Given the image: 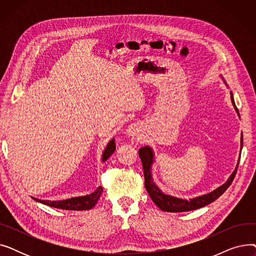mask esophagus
<instances>
[{
	"instance_id": "34e87169",
	"label": "esophagus",
	"mask_w": 256,
	"mask_h": 256,
	"mask_svg": "<svg viewBox=\"0 0 256 256\" xmlns=\"http://www.w3.org/2000/svg\"><path fill=\"white\" fill-rule=\"evenodd\" d=\"M141 130H142V126L139 124H132L128 126V128H126V135L134 139L140 135Z\"/></svg>"
}]
</instances>
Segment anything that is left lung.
Returning a JSON list of instances; mask_svg holds the SVG:
<instances>
[{
    "label": "left lung",
    "instance_id": "obj_1",
    "mask_svg": "<svg viewBox=\"0 0 256 256\" xmlns=\"http://www.w3.org/2000/svg\"><path fill=\"white\" fill-rule=\"evenodd\" d=\"M222 80H223V82L226 84L223 78H222ZM230 98H232V102L234 106V109L236 110L232 92H230ZM242 148H243V135H242V138H240V150H242ZM139 156L142 160V165H143V169H144V180H145L146 191L148 192L154 202L160 210L164 212H170L194 210L204 208V206L214 202V201L218 199L227 190V188L232 184V182L236 176V170L238 167V162H240L238 160L234 171L232 173V176L228 178V180L222 186L217 188L216 190H214L208 194L197 196V197L186 200V199H182V198H178V197H174L171 195L164 194L158 189V186L154 184V182L152 180V164L154 163V150L152 147H150V146L142 147V148L139 150Z\"/></svg>",
    "mask_w": 256,
    "mask_h": 256
}]
</instances>
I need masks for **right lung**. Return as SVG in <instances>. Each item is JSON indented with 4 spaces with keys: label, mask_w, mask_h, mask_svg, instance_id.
<instances>
[{
    "label": "right lung",
    "mask_w": 256,
    "mask_h": 256,
    "mask_svg": "<svg viewBox=\"0 0 256 256\" xmlns=\"http://www.w3.org/2000/svg\"><path fill=\"white\" fill-rule=\"evenodd\" d=\"M116 145H115V139H112L109 143L106 144V148L102 152V162L109 158L115 152ZM102 193V186H98V189L91 194L85 195V196H78V197H72L65 200H58V201H52V200H42L34 198V200L38 201L40 204H44L46 206L61 208V210H86L92 208L96 204L100 195Z\"/></svg>",
    "instance_id": "right-lung-1"
}]
</instances>
